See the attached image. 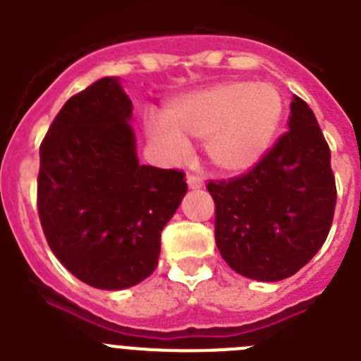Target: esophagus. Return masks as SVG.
Returning <instances> with one entry per match:
<instances>
[{"instance_id": "1", "label": "esophagus", "mask_w": 361, "mask_h": 361, "mask_svg": "<svg viewBox=\"0 0 361 361\" xmlns=\"http://www.w3.org/2000/svg\"><path fill=\"white\" fill-rule=\"evenodd\" d=\"M186 180H188V186H190L191 190H197V188H202V184H204V183H202V178H200L197 173H188Z\"/></svg>"}]
</instances>
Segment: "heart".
I'll return each mask as SVG.
<instances>
[{
    "label": "heart",
    "instance_id": "b5f03b06",
    "mask_svg": "<svg viewBox=\"0 0 361 361\" xmlns=\"http://www.w3.org/2000/svg\"><path fill=\"white\" fill-rule=\"evenodd\" d=\"M282 114V95L273 85L229 81L175 99L164 110L166 126L148 123V133L175 157L186 142L204 141L215 168L242 171L269 148Z\"/></svg>",
    "mask_w": 361,
    "mask_h": 361
}]
</instances>
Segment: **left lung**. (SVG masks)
Returning <instances> with one entry per match:
<instances>
[{"label": "left lung", "instance_id": "left-lung-1", "mask_svg": "<svg viewBox=\"0 0 361 361\" xmlns=\"http://www.w3.org/2000/svg\"><path fill=\"white\" fill-rule=\"evenodd\" d=\"M288 126L253 168L206 186L220 255L238 275L262 282L295 275L318 253L336 206L329 145L298 95Z\"/></svg>", "mask_w": 361, "mask_h": 361}]
</instances>
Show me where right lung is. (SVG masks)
<instances>
[{"label": "right lung", "instance_id": "add662e5", "mask_svg": "<svg viewBox=\"0 0 361 361\" xmlns=\"http://www.w3.org/2000/svg\"><path fill=\"white\" fill-rule=\"evenodd\" d=\"M132 110L116 78L99 79L66 101L39 148L37 213L50 250L106 291L152 275L188 190L184 171L139 164Z\"/></svg>", "mask_w": 361, "mask_h": 361}]
</instances>
